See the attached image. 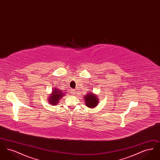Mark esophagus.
<instances>
[{
  "mask_svg": "<svg viewBox=\"0 0 160 160\" xmlns=\"http://www.w3.org/2000/svg\"><path fill=\"white\" fill-rule=\"evenodd\" d=\"M70 92H71V94L75 95L76 93V89H71V91Z\"/></svg>",
  "mask_w": 160,
  "mask_h": 160,
  "instance_id": "obj_1",
  "label": "esophagus"
}]
</instances>
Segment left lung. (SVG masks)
Listing matches in <instances>:
<instances>
[{
  "mask_svg": "<svg viewBox=\"0 0 160 160\" xmlns=\"http://www.w3.org/2000/svg\"><path fill=\"white\" fill-rule=\"evenodd\" d=\"M84 98L86 101L85 103H86V106L89 108L95 107L97 106V105L98 104V99L93 93H89L86 94V95H84Z\"/></svg>",
  "mask_w": 160,
  "mask_h": 160,
  "instance_id": "obj_1",
  "label": "left lung"
}]
</instances>
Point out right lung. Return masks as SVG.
I'll use <instances>...</instances> for the list:
<instances>
[{
	"mask_svg": "<svg viewBox=\"0 0 160 160\" xmlns=\"http://www.w3.org/2000/svg\"><path fill=\"white\" fill-rule=\"evenodd\" d=\"M54 91H53L52 92L51 96L49 97L50 98H48L49 99L48 101L50 104L56 105V104H58V101L60 100L62 97L65 95L63 94H64V92H66V91H63V90L60 91L56 89H54Z\"/></svg>",
	"mask_w": 160,
	"mask_h": 160,
	"instance_id": "obj_1",
	"label": "right lung"
}]
</instances>
